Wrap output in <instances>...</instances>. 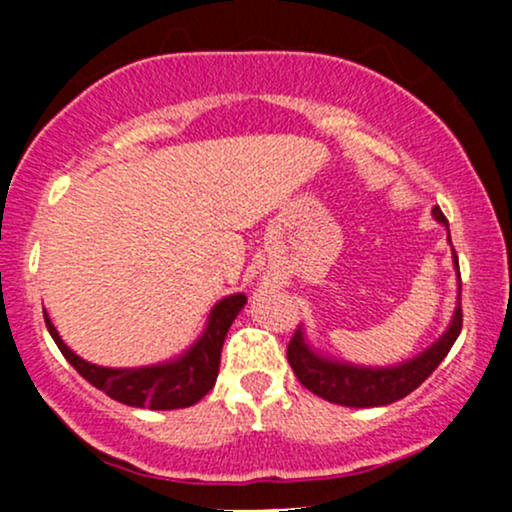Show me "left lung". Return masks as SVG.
I'll use <instances>...</instances> for the list:
<instances>
[{
	"label": "left lung",
	"mask_w": 512,
	"mask_h": 512,
	"mask_svg": "<svg viewBox=\"0 0 512 512\" xmlns=\"http://www.w3.org/2000/svg\"><path fill=\"white\" fill-rule=\"evenodd\" d=\"M433 216H436V221L443 223V226H448V219H445L440 207H433ZM452 255H455V252H452ZM455 267L460 269L457 255ZM460 301H457L448 332H445L436 344L428 346L424 354L411 358V361L399 363V366L366 368L351 366V363L342 361H332V358L315 354V351L305 344L301 327H298L296 334L291 337L286 356H289V363L293 373H296V378L301 380V385L308 387L313 395L327 399V402L332 404H344V407H385V404L397 402V399L414 392L416 387L424 383L428 375L440 366V361L448 356V351L452 349V344H455V339L460 337L462 330Z\"/></svg>",
	"instance_id": "obj_1"
}]
</instances>
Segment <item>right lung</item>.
Segmentation results:
<instances>
[{
  "instance_id": "add662e5",
  "label": "right lung",
  "mask_w": 512,
  "mask_h": 512,
  "mask_svg": "<svg viewBox=\"0 0 512 512\" xmlns=\"http://www.w3.org/2000/svg\"><path fill=\"white\" fill-rule=\"evenodd\" d=\"M245 303H248V298L243 293L226 296L211 308L207 330L185 354L175 358V361L144 368H103L84 361L62 342L48 313L45 310L43 313L45 325H48V332L55 339L57 349L72 363L81 378L98 387V390H103L108 397H113L115 402L127 404V407L168 411L192 407L214 387L216 375H219L223 339H226L228 327L233 325V320H236Z\"/></svg>"
}]
</instances>
